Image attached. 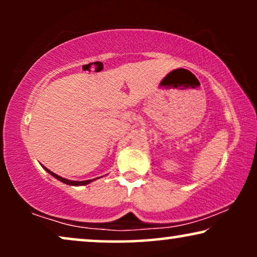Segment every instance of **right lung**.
<instances>
[{"label": "right lung", "instance_id": "1", "mask_svg": "<svg viewBox=\"0 0 257 257\" xmlns=\"http://www.w3.org/2000/svg\"><path fill=\"white\" fill-rule=\"evenodd\" d=\"M43 168L45 171L48 172L49 174H51L52 177L54 178H56L57 179V180H59V181H62V182H64V184H66V185H69V186H85V185H89V184H91V182L92 181H94V180H97V179H99V178H101V177H99V178H94V179H91V180H84V181H75V180H69V179H65V178H62V177H59V175H57L56 173H54V172H51L50 170H48L47 167H44L43 166Z\"/></svg>", "mask_w": 257, "mask_h": 257}]
</instances>
